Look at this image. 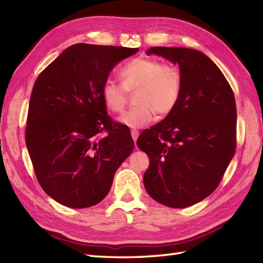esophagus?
<instances>
[{"mask_svg": "<svg viewBox=\"0 0 263 263\" xmlns=\"http://www.w3.org/2000/svg\"><path fill=\"white\" fill-rule=\"evenodd\" d=\"M131 136H132L133 141H135V143H136V142H137V139H138V137H139V131L132 130V131H131Z\"/></svg>", "mask_w": 263, "mask_h": 263, "instance_id": "34e87169", "label": "esophagus"}]
</instances>
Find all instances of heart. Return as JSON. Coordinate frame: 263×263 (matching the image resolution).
<instances>
[{
  "mask_svg": "<svg viewBox=\"0 0 263 263\" xmlns=\"http://www.w3.org/2000/svg\"><path fill=\"white\" fill-rule=\"evenodd\" d=\"M122 85L106 81L102 88L104 104L110 111L121 113L135 92L136 107L119 117L127 127H142L154 119L170 115L181 98L183 77L174 64L163 63L158 59L140 57L133 59L120 70Z\"/></svg>",
  "mask_w": 263,
  "mask_h": 263,
  "instance_id": "1",
  "label": "heart"
}]
</instances>
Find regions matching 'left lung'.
Here are the masks:
<instances>
[{
    "label": "left lung",
    "instance_id": "1",
    "mask_svg": "<svg viewBox=\"0 0 263 263\" xmlns=\"http://www.w3.org/2000/svg\"><path fill=\"white\" fill-rule=\"evenodd\" d=\"M177 63L181 98L170 115L138 138L150 160L143 175L148 194L171 208L202 201L219 185L236 150V104L225 76L199 51L152 47Z\"/></svg>",
    "mask_w": 263,
    "mask_h": 263
}]
</instances>
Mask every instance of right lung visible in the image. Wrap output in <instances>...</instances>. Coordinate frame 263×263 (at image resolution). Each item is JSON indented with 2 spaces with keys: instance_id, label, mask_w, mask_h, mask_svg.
I'll return each instance as SVG.
<instances>
[{
  "instance_id": "right-lung-1",
  "label": "right lung",
  "mask_w": 263,
  "mask_h": 263,
  "mask_svg": "<svg viewBox=\"0 0 263 263\" xmlns=\"http://www.w3.org/2000/svg\"><path fill=\"white\" fill-rule=\"evenodd\" d=\"M138 51L76 44L36 79L26 144L38 183L59 203L88 208L100 202L135 148L128 127L107 114L102 88L114 66Z\"/></svg>"
}]
</instances>
